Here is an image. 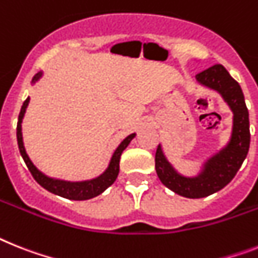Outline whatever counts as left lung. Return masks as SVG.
I'll return each mask as SVG.
<instances>
[{"label":"left lung","mask_w":258,"mask_h":258,"mask_svg":"<svg viewBox=\"0 0 258 258\" xmlns=\"http://www.w3.org/2000/svg\"><path fill=\"white\" fill-rule=\"evenodd\" d=\"M196 77L203 85L218 90L226 99L233 111V130L228 146L210 159L203 172L196 178L179 176L166 161L159 146L156 151L155 168L160 181L168 189L186 198H203L219 191L231 182L248 155L250 143L249 112L239 82L233 80L220 64L205 69Z\"/></svg>","instance_id":"8db88e82"}]
</instances>
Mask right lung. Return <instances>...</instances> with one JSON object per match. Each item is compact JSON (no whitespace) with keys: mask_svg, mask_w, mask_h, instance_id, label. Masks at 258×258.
<instances>
[{"mask_svg":"<svg viewBox=\"0 0 258 258\" xmlns=\"http://www.w3.org/2000/svg\"><path fill=\"white\" fill-rule=\"evenodd\" d=\"M39 77H40V73H38V75L34 77L32 81H36ZM29 101L30 98H27L25 102H23L22 109H21V112H19L18 124H17V140H18L19 152H21V155H22L23 160H25L26 165H27V168H29L30 173H31L32 177L35 178V181L39 183V185L43 186L45 190H48V191L56 194V196L62 197V198L73 199V201H85V199H90L99 196V194L105 191L110 185L114 183V181L116 179L119 173V161H120V155H122V152L125 149V147L128 146L130 142L134 139L135 134L127 136V138L120 143V146L116 148V151L114 152V155H112L109 168H107L106 172L103 173L102 176H99L98 178L92 179V181H85V182H66V181H59V179L48 178V177H45L44 174H42V173L39 172L35 166H34V164H32L31 160L29 159L27 153H26L25 147H23L22 127H21V123H22V118L23 115H25L26 107H27V105H29Z\"/></svg>","mask_w":258,"mask_h":258,"instance_id":"obj_1","label":"right lung"}]
</instances>
